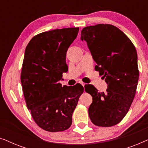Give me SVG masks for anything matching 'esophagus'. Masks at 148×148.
<instances>
[{
  "label": "esophagus",
  "mask_w": 148,
  "mask_h": 148,
  "mask_svg": "<svg viewBox=\"0 0 148 148\" xmlns=\"http://www.w3.org/2000/svg\"><path fill=\"white\" fill-rule=\"evenodd\" d=\"M81 84H82V86H85V85H86V84H85V83H84V82H82V83H81Z\"/></svg>",
  "instance_id": "34e87169"
}]
</instances>
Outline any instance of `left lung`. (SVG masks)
Wrapping results in <instances>:
<instances>
[{"label":"left lung","mask_w":148,"mask_h":148,"mask_svg":"<svg viewBox=\"0 0 148 148\" xmlns=\"http://www.w3.org/2000/svg\"><path fill=\"white\" fill-rule=\"evenodd\" d=\"M96 62L95 70L108 84L106 92H99L93 86H85L92 97L88 108L92 123L112 127L123 120L130 108L139 79L137 54L135 46L123 32L110 24H97L82 30Z\"/></svg>","instance_id":"obj_1"}]
</instances>
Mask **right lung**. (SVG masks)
<instances>
[{"instance_id": "1", "label": "right lung", "mask_w": 148, "mask_h": 148, "mask_svg": "<svg viewBox=\"0 0 148 148\" xmlns=\"http://www.w3.org/2000/svg\"><path fill=\"white\" fill-rule=\"evenodd\" d=\"M79 27L56 29L34 36L26 46L21 82L26 106L35 123L49 132L66 130L84 92L80 84L62 85L68 71L66 54L77 36Z\"/></svg>"}]
</instances>
